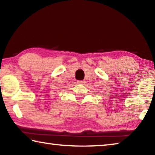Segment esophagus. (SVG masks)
Wrapping results in <instances>:
<instances>
[{
    "label": "esophagus",
    "instance_id": "34e87169",
    "mask_svg": "<svg viewBox=\"0 0 155 155\" xmlns=\"http://www.w3.org/2000/svg\"><path fill=\"white\" fill-rule=\"evenodd\" d=\"M85 83V81H77L78 84H83Z\"/></svg>",
    "mask_w": 155,
    "mask_h": 155
}]
</instances>
